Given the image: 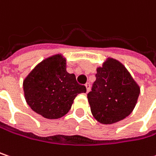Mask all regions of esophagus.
I'll list each match as a JSON object with an SVG mask.
<instances>
[{
  "label": "esophagus",
  "instance_id": "1",
  "mask_svg": "<svg viewBox=\"0 0 156 156\" xmlns=\"http://www.w3.org/2000/svg\"><path fill=\"white\" fill-rule=\"evenodd\" d=\"M85 86H86V88H87V92H89V90H90V84H89V83H87Z\"/></svg>",
  "mask_w": 156,
  "mask_h": 156
}]
</instances>
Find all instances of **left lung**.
I'll use <instances>...</instances> for the list:
<instances>
[{"label": "left lung", "instance_id": "1", "mask_svg": "<svg viewBox=\"0 0 156 156\" xmlns=\"http://www.w3.org/2000/svg\"><path fill=\"white\" fill-rule=\"evenodd\" d=\"M96 80L87 94L92 114L98 122L111 124L133 112L140 95V87L124 65L108 58L97 68Z\"/></svg>", "mask_w": 156, "mask_h": 156}]
</instances>
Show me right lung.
Instances as JSON below:
<instances>
[{"label": "right lung", "instance_id": "add662e5", "mask_svg": "<svg viewBox=\"0 0 156 156\" xmlns=\"http://www.w3.org/2000/svg\"><path fill=\"white\" fill-rule=\"evenodd\" d=\"M27 104L45 118L57 119L69 112L78 94L86 93L74 74L66 71V60L61 55L39 63L23 80Z\"/></svg>", "mask_w": 156, "mask_h": 156}]
</instances>
